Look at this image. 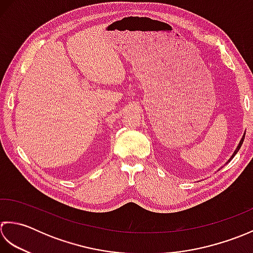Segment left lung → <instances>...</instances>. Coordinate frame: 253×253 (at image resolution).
<instances>
[{"label": "left lung", "instance_id": "left-lung-1", "mask_svg": "<svg viewBox=\"0 0 253 253\" xmlns=\"http://www.w3.org/2000/svg\"><path fill=\"white\" fill-rule=\"evenodd\" d=\"M245 135H246V132L244 133V135H242V137H241V140H240L239 144H238V145H237V147H236V149H235V152L233 153V155H231V156H230V158L228 159V161H227V162H226V164H228V163H229V162L231 161V159H233V158L235 157V155H236V154H237V153H238V151H239V149H240V147H241V145H242V143H244V140H245ZM220 168H221V167H220ZM220 168H219V169H220ZM219 169H218V170H219Z\"/></svg>", "mask_w": 253, "mask_h": 253}]
</instances>
